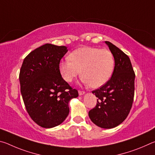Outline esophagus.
<instances>
[{"mask_svg": "<svg viewBox=\"0 0 155 155\" xmlns=\"http://www.w3.org/2000/svg\"><path fill=\"white\" fill-rule=\"evenodd\" d=\"M85 93V91H81V90H79L78 91V94H79L80 96H81V95H83Z\"/></svg>", "mask_w": 155, "mask_h": 155, "instance_id": "esophagus-1", "label": "esophagus"}]
</instances>
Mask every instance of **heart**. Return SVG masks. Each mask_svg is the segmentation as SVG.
<instances>
[{"instance_id": "1", "label": "heart", "mask_w": 155, "mask_h": 155, "mask_svg": "<svg viewBox=\"0 0 155 155\" xmlns=\"http://www.w3.org/2000/svg\"><path fill=\"white\" fill-rule=\"evenodd\" d=\"M115 60L111 51L94 47H83L72 52L69 59L59 63V71L67 82L81 74L84 83L91 87L104 85L111 78Z\"/></svg>"}]
</instances>
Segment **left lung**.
<instances>
[{
  "label": "left lung",
  "mask_w": 155,
  "mask_h": 155,
  "mask_svg": "<svg viewBox=\"0 0 155 155\" xmlns=\"http://www.w3.org/2000/svg\"><path fill=\"white\" fill-rule=\"evenodd\" d=\"M115 59L114 72L108 82L92 91L98 98L96 107L89 111L94 124L103 128H114L127 118L133 105L135 72L127 54L106 41Z\"/></svg>",
  "instance_id": "obj_1"
}]
</instances>
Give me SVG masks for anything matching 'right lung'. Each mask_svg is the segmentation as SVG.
<instances>
[{"instance_id":"obj_1","label":"right lung","mask_w":155,"mask_h":155,"mask_svg":"<svg viewBox=\"0 0 155 155\" xmlns=\"http://www.w3.org/2000/svg\"><path fill=\"white\" fill-rule=\"evenodd\" d=\"M67 47L46 44L31 51L20 68V91L26 109L41 127L58 126L69 114L68 103L78 91L62 78L59 63Z\"/></svg>"}]
</instances>
